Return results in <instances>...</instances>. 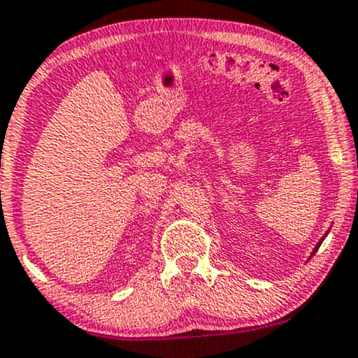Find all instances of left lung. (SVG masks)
<instances>
[{
	"instance_id": "1",
	"label": "left lung",
	"mask_w": 358,
	"mask_h": 358,
	"mask_svg": "<svg viewBox=\"0 0 358 358\" xmlns=\"http://www.w3.org/2000/svg\"><path fill=\"white\" fill-rule=\"evenodd\" d=\"M324 236H327V235H324ZM323 240H324V238H321V242H320L318 245H316V248H315V250H313V254H316V250H318V248H320V245L323 243Z\"/></svg>"
}]
</instances>
